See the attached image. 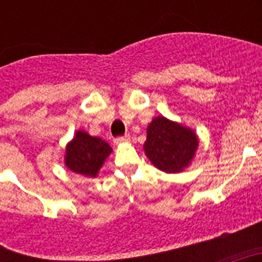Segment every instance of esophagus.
<instances>
[{"label": "esophagus", "instance_id": "1", "mask_svg": "<svg viewBox=\"0 0 262 262\" xmlns=\"http://www.w3.org/2000/svg\"><path fill=\"white\" fill-rule=\"evenodd\" d=\"M129 142V135H124V136H119V138L114 139L115 144H123V143H128Z\"/></svg>", "mask_w": 262, "mask_h": 262}]
</instances>
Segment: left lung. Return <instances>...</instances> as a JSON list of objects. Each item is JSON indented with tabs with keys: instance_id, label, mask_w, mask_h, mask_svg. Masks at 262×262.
<instances>
[{
	"instance_id": "1",
	"label": "left lung",
	"mask_w": 262,
	"mask_h": 262,
	"mask_svg": "<svg viewBox=\"0 0 262 262\" xmlns=\"http://www.w3.org/2000/svg\"><path fill=\"white\" fill-rule=\"evenodd\" d=\"M200 145L195 131L159 115L147 127L143 149L154 166L165 173H181L193 161Z\"/></svg>"
}]
</instances>
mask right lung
Here are the masks:
<instances>
[{
	"mask_svg": "<svg viewBox=\"0 0 262 262\" xmlns=\"http://www.w3.org/2000/svg\"><path fill=\"white\" fill-rule=\"evenodd\" d=\"M113 148L101 138L77 129L66 147L64 164L69 170L89 178H96Z\"/></svg>",
	"mask_w": 262,
	"mask_h": 262,
	"instance_id": "obj_1",
	"label": "right lung"
}]
</instances>
